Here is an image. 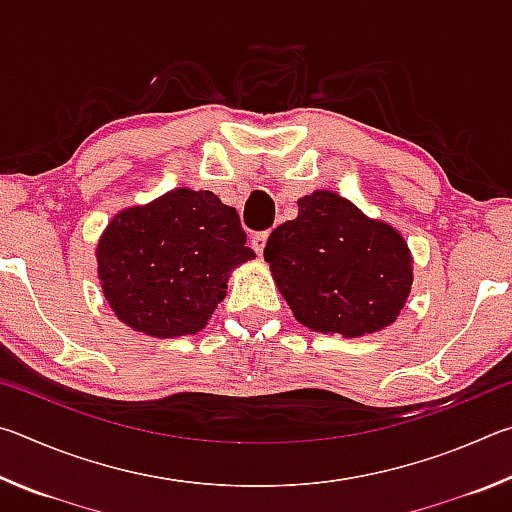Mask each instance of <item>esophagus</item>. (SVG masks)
Here are the masks:
<instances>
[{
    "mask_svg": "<svg viewBox=\"0 0 512 512\" xmlns=\"http://www.w3.org/2000/svg\"><path fill=\"white\" fill-rule=\"evenodd\" d=\"M266 241H268V232L266 230L264 232H255V235H253V248H255L257 255L264 253Z\"/></svg>",
    "mask_w": 512,
    "mask_h": 512,
    "instance_id": "1",
    "label": "esophagus"
}]
</instances>
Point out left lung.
<instances>
[{"label": "left lung", "mask_w": 512, "mask_h": 512, "mask_svg": "<svg viewBox=\"0 0 512 512\" xmlns=\"http://www.w3.org/2000/svg\"><path fill=\"white\" fill-rule=\"evenodd\" d=\"M264 259L293 316L325 334L363 336L388 327L413 282L400 232L332 192L300 198L296 219L268 237Z\"/></svg>", "instance_id": "1"}]
</instances>
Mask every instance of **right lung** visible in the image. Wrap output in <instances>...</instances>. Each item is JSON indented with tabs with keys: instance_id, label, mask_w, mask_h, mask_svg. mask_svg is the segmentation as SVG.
Wrapping results in <instances>:
<instances>
[{
	"instance_id": "add662e5",
	"label": "right lung",
	"mask_w": 512,
	"mask_h": 512,
	"mask_svg": "<svg viewBox=\"0 0 512 512\" xmlns=\"http://www.w3.org/2000/svg\"><path fill=\"white\" fill-rule=\"evenodd\" d=\"M235 207L212 192L173 189L119 212L99 241V280L119 320L158 339L196 334L253 259Z\"/></svg>"
}]
</instances>
